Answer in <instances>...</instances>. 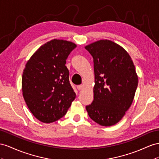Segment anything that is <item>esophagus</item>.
<instances>
[{"mask_svg":"<svg viewBox=\"0 0 159 159\" xmlns=\"http://www.w3.org/2000/svg\"><path fill=\"white\" fill-rule=\"evenodd\" d=\"M76 88H77V89H78L79 90H81L83 89L84 87H83V85H78L76 87Z\"/></svg>","mask_w":159,"mask_h":159,"instance_id":"obj_1","label":"esophagus"}]
</instances>
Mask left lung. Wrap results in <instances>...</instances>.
<instances>
[{
    "instance_id": "8db88e82",
    "label": "left lung",
    "mask_w": 159,
    "mask_h": 159,
    "mask_svg": "<svg viewBox=\"0 0 159 159\" xmlns=\"http://www.w3.org/2000/svg\"><path fill=\"white\" fill-rule=\"evenodd\" d=\"M85 48L93 58L95 79L94 100L86 109L100 125H114L133 101L138 86L135 66L128 52L111 40H98Z\"/></svg>"
}]
</instances>
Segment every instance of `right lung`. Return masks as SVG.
<instances>
[{"label":"right lung","instance_id":"1","mask_svg":"<svg viewBox=\"0 0 159 159\" xmlns=\"http://www.w3.org/2000/svg\"><path fill=\"white\" fill-rule=\"evenodd\" d=\"M76 45L54 39L40 47L26 64L22 94L38 120L51 123L64 116L76 97L66 60Z\"/></svg>","mask_w":159,"mask_h":159}]
</instances>
